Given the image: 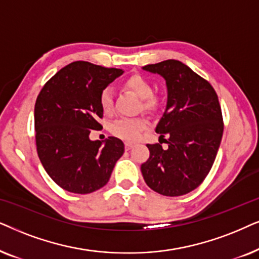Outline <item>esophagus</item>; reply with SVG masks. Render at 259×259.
<instances>
[{"mask_svg": "<svg viewBox=\"0 0 259 259\" xmlns=\"http://www.w3.org/2000/svg\"><path fill=\"white\" fill-rule=\"evenodd\" d=\"M134 146H135V144L132 142H125V150H130Z\"/></svg>", "mask_w": 259, "mask_h": 259, "instance_id": "obj_1", "label": "esophagus"}]
</instances>
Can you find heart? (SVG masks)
I'll return each instance as SVG.
<instances>
[{
	"label": "heart",
	"instance_id": "heart-1",
	"mask_svg": "<svg viewBox=\"0 0 259 259\" xmlns=\"http://www.w3.org/2000/svg\"><path fill=\"white\" fill-rule=\"evenodd\" d=\"M124 85L130 89L134 94L142 99V108L147 111H155L160 106V98L153 94V85L146 77L141 74H133L125 79ZM101 108L105 113H110L113 109V91L110 86L102 90L99 95ZM147 120L142 117L130 118V117H120L113 120L110 125V132L113 136L125 141H135L140 137L141 133L146 129Z\"/></svg>",
	"mask_w": 259,
	"mask_h": 259
}]
</instances>
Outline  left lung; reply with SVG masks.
I'll use <instances>...</instances> for the list:
<instances>
[{
    "label": "left lung",
    "instance_id": "8db88e82",
    "mask_svg": "<svg viewBox=\"0 0 259 259\" xmlns=\"http://www.w3.org/2000/svg\"><path fill=\"white\" fill-rule=\"evenodd\" d=\"M143 70L165 79L168 99L155 129L160 143L147 144L150 155L141 171L158 194L185 195L201 185L214 163L224 132L218 96L206 79L179 60L147 65ZM161 139L168 144L167 150Z\"/></svg>",
    "mask_w": 259,
    "mask_h": 259
}]
</instances>
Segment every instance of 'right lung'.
Returning a JSON list of instances; mask_svg holds the SVG:
<instances>
[{
    "mask_svg": "<svg viewBox=\"0 0 259 259\" xmlns=\"http://www.w3.org/2000/svg\"><path fill=\"white\" fill-rule=\"evenodd\" d=\"M123 73L88 61H74L44 85L35 102L36 151L45 170L67 192L88 194L104 187L124 153L117 137L90 140L102 124V90Z\"/></svg>",
    "mask_w": 259,
    "mask_h": 259,
    "instance_id": "obj_1",
    "label": "right lung"
}]
</instances>
